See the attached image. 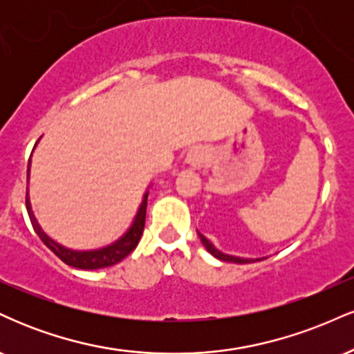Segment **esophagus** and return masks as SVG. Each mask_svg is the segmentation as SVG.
<instances>
[{
	"label": "esophagus",
	"mask_w": 354,
	"mask_h": 354,
	"mask_svg": "<svg viewBox=\"0 0 354 354\" xmlns=\"http://www.w3.org/2000/svg\"><path fill=\"white\" fill-rule=\"evenodd\" d=\"M206 158H208V149H206L205 146H196V148H193L188 153L186 163H188L191 168H201L203 163L206 161Z\"/></svg>",
	"instance_id": "obj_1"
}]
</instances>
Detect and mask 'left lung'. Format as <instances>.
<instances>
[{
    "mask_svg": "<svg viewBox=\"0 0 354 354\" xmlns=\"http://www.w3.org/2000/svg\"><path fill=\"white\" fill-rule=\"evenodd\" d=\"M198 234H200V239H201V243H203V245H205L206 250H208L209 253L214 256V258L221 259V261L238 263V265H245V263H253V261H254V259H248V258H238V256H231V254H225V253H221V251L216 250V248H214L213 245H211V243L208 241V239H206L205 236H203L201 233H198ZM261 259H265V258H261Z\"/></svg>",
    "mask_w": 354,
    "mask_h": 354,
    "instance_id": "obj_1",
    "label": "left lung"
}]
</instances>
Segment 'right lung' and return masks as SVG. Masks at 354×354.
Here are the masks:
<instances>
[{
    "label": "right lung",
    "mask_w": 354,
    "mask_h": 354,
    "mask_svg": "<svg viewBox=\"0 0 354 354\" xmlns=\"http://www.w3.org/2000/svg\"><path fill=\"white\" fill-rule=\"evenodd\" d=\"M28 176H30V165H28ZM146 205H148V191H146L143 203L140 205V209H138L133 225L129 226V230L126 231L118 241L113 243V245L100 248V250L75 251V250H70V248L61 246L59 243H56L55 239H51L41 228H39L33 211H31L30 198H28V193H26V209H28V214H30L31 225H33L36 234H38L39 239H41L44 245L50 248L53 253L58 256L61 261L66 263L68 266L80 268V270H100V268L113 266L131 253V251L138 246V243H140L141 234H143L145 219H146Z\"/></svg>",
    "instance_id": "right-lung-1"
}]
</instances>
